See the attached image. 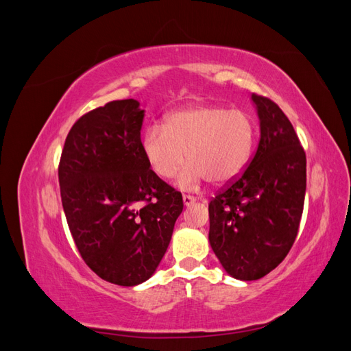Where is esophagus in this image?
<instances>
[{"mask_svg":"<svg viewBox=\"0 0 351 351\" xmlns=\"http://www.w3.org/2000/svg\"><path fill=\"white\" fill-rule=\"evenodd\" d=\"M196 199L193 196H189V195H183V204L184 206H190L192 204H195Z\"/></svg>","mask_w":351,"mask_h":351,"instance_id":"esophagus-1","label":"esophagus"}]
</instances>
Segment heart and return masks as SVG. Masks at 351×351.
<instances>
[{
	"label": "heart",
	"instance_id": "heart-1",
	"mask_svg": "<svg viewBox=\"0 0 351 351\" xmlns=\"http://www.w3.org/2000/svg\"><path fill=\"white\" fill-rule=\"evenodd\" d=\"M256 141V125L240 110L215 105H195L168 114L162 125L147 127L142 151L147 165L159 178H171L183 162L190 161L177 177L184 190L206 180L224 186L246 169Z\"/></svg>",
	"mask_w": 351,
	"mask_h": 351
}]
</instances>
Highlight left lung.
I'll return each instance as SVG.
<instances>
[{
  "mask_svg": "<svg viewBox=\"0 0 351 351\" xmlns=\"http://www.w3.org/2000/svg\"><path fill=\"white\" fill-rule=\"evenodd\" d=\"M261 139L244 173L209 204V243L232 278L259 280L290 252L306 193V154L275 102L252 95Z\"/></svg>",
  "mask_w": 351,
  "mask_h": 351,
  "instance_id": "8db88e82",
  "label": "left lung"
}]
</instances>
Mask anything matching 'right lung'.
Listing matches in <instances>:
<instances>
[{"instance_id": "add662e5", "label": "right lung", "mask_w": 351, "mask_h": 351, "mask_svg": "<svg viewBox=\"0 0 351 351\" xmlns=\"http://www.w3.org/2000/svg\"><path fill=\"white\" fill-rule=\"evenodd\" d=\"M143 119L136 99L84 114L67 134L58 167L62 209L83 261L124 287L152 277L183 210L182 193L146 162Z\"/></svg>"}]
</instances>
